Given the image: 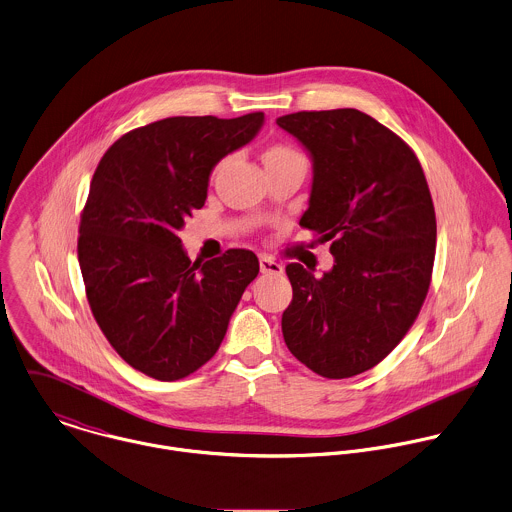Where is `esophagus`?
<instances>
[{
  "label": "esophagus",
  "mask_w": 512,
  "mask_h": 512,
  "mask_svg": "<svg viewBox=\"0 0 512 512\" xmlns=\"http://www.w3.org/2000/svg\"><path fill=\"white\" fill-rule=\"evenodd\" d=\"M259 267H261V273H267V275H281L283 273V265L277 263L271 257H261Z\"/></svg>",
  "instance_id": "1"
}]
</instances>
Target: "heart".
I'll list each match as a JSON object with an SVG mask.
<instances>
[{
  "instance_id": "obj_1",
  "label": "heart",
  "mask_w": 512,
  "mask_h": 512,
  "mask_svg": "<svg viewBox=\"0 0 512 512\" xmlns=\"http://www.w3.org/2000/svg\"><path fill=\"white\" fill-rule=\"evenodd\" d=\"M297 151H293L291 147H285V145H273L265 151V159H271V157H283V155H295Z\"/></svg>"
}]
</instances>
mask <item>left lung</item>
Instances as JSON below:
<instances>
[{"instance_id":"left-lung-1","label":"left lung","mask_w":512,"mask_h":512,"mask_svg":"<svg viewBox=\"0 0 512 512\" xmlns=\"http://www.w3.org/2000/svg\"><path fill=\"white\" fill-rule=\"evenodd\" d=\"M277 125L313 163L299 225L335 257L319 279L287 265L283 339L313 373L347 379L381 363L423 307L437 247L431 191L413 149L359 109L299 111Z\"/></svg>"}]
</instances>
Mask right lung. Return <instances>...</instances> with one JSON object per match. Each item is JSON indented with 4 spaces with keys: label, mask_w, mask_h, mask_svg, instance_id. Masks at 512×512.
<instances>
[{
    "label": "right lung",
    "mask_w": 512,
    "mask_h": 512,
    "mask_svg": "<svg viewBox=\"0 0 512 512\" xmlns=\"http://www.w3.org/2000/svg\"><path fill=\"white\" fill-rule=\"evenodd\" d=\"M263 121L261 111L167 117L119 137L93 173L77 241L87 301L119 357L157 381L183 379L217 353L259 273L247 249L191 263L177 231L205 205L213 167Z\"/></svg>",
    "instance_id": "1"
}]
</instances>
